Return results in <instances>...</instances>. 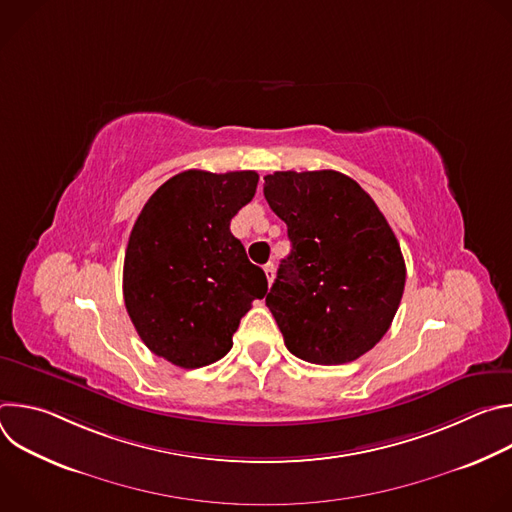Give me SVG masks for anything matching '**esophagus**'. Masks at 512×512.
<instances>
[{
  "instance_id": "34e87169",
  "label": "esophagus",
  "mask_w": 512,
  "mask_h": 512,
  "mask_svg": "<svg viewBox=\"0 0 512 512\" xmlns=\"http://www.w3.org/2000/svg\"><path fill=\"white\" fill-rule=\"evenodd\" d=\"M263 269H265L267 281H269V285H271V283H273V279H275V265H273V263H267Z\"/></svg>"
}]
</instances>
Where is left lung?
<instances>
[{"label":"left lung","instance_id":"left-lung-1","mask_svg":"<svg viewBox=\"0 0 512 512\" xmlns=\"http://www.w3.org/2000/svg\"><path fill=\"white\" fill-rule=\"evenodd\" d=\"M263 180L291 241L265 298L287 350L314 364L356 360L385 336L401 304L405 261L395 233L340 172L289 170Z\"/></svg>","mask_w":512,"mask_h":512}]
</instances>
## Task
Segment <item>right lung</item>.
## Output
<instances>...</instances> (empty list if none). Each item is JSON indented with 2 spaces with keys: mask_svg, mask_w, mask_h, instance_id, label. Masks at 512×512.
<instances>
[{
  "mask_svg": "<svg viewBox=\"0 0 512 512\" xmlns=\"http://www.w3.org/2000/svg\"><path fill=\"white\" fill-rule=\"evenodd\" d=\"M259 174L186 170L141 208L123 263L127 314L154 354L182 369L206 367L233 334L267 277L231 233V218L255 196Z\"/></svg>",
  "mask_w": 512,
  "mask_h": 512,
  "instance_id": "add662e5",
  "label": "right lung"
}]
</instances>
